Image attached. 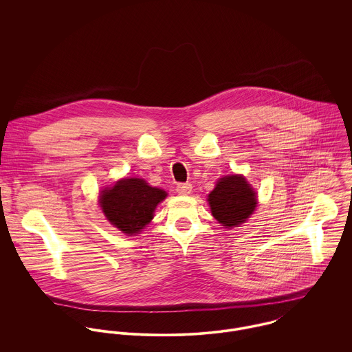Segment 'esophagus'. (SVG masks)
Returning a JSON list of instances; mask_svg holds the SVG:
<instances>
[{
	"label": "esophagus",
	"instance_id": "esophagus-1",
	"mask_svg": "<svg viewBox=\"0 0 352 352\" xmlns=\"http://www.w3.org/2000/svg\"><path fill=\"white\" fill-rule=\"evenodd\" d=\"M176 191L180 195H188L192 191V186H191V183H179L176 187Z\"/></svg>",
	"mask_w": 352,
	"mask_h": 352
}]
</instances>
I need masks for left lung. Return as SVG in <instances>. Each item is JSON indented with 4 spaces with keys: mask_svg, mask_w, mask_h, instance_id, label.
I'll return each instance as SVG.
<instances>
[{
    "mask_svg": "<svg viewBox=\"0 0 352 352\" xmlns=\"http://www.w3.org/2000/svg\"><path fill=\"white\" fill-rule=\"evenodd\" d=\"M207 201L212 217L225 228L244 223L257 206V194L243 175H230L219 179L208 194Z\"/></svg>",
    "mask_w": 352,
    "mask_h": 352,
    "instance_id": "obj_1",
    "label": "left lung"
}]
</instances>
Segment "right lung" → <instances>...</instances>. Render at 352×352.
Instances as JSON below:
<instances>
[{
    "label": "right lung",
    "instance_id": "right-lung-1",
    "mask_svg": "<svg viewBox=\"0 0 352 352\" xmlns=\"http://www.w3.org/2000/svg\"><path fill=\"white\" fill-rule=\"evenodd\" d=\"M166 195L164 190L151 187L144 179L126 177L118 180L113 187L104 188L99 203L111 225L133 236L151 222L157 204Z\"/></svg>",
    "mask_w": 352,
    "mask_h": 352
}]
</instances>
